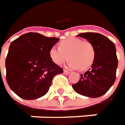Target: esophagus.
Masks as SVG:
<instances>
[{"label": "esophagus", "instance_id": "esophagus-1", "mask_svg": "<svg viewBox=\"0 0 125 125\" xmlns=\"http://www.w3.org/2000/svg\"><path fill=\"white\" fill-rule=\"evenodd\" d=\"M63 73L66 74V75H69V74H70V72H69L66 71V70H63Z\"/></svg>", "mask_w": 125, "mask_h": 125}]
</instances>
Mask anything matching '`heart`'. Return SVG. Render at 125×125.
I'll use <instances>...</instances> for the list:
<instances>
[{"instance_id": "1", "label": "heart", "mask_w": 125, "mask_h": 125, "mask_svg": "<svg viewBox=\"0 0 125 125\" xmlns=\"http://www.w3.org/2000/svg\"><path fill=\"white\" fill-rule=\"evenodd\" d=\"M49 56L53 62L62 65L69 57L68 66L72 69L85 70L90 67L94 59V49L89 41L77 38H68L59 43V47L50 49Z\"/></svg>"}]
</instances>
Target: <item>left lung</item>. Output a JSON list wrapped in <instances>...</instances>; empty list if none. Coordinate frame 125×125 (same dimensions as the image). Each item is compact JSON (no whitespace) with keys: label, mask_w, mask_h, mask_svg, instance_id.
<instances>
[{"label":"left lung","mask_w":125,"mask_h":125,"mask_svg":"<svg viewBox=\"0 0 125 125\" xmlns=\"http://www.w3.org/2000/svg\"><path fill=\"white\" fill-rule=\"evenodd\" d=\"M77 36L90 42L94 49L92 68L80 74V79L72 85L74 90L82 96L96 98L107 93L116 79L118 60L115 43L104 35L82 33Z\"/></svg>","instance_id":"8db88e82"}]
</instances>
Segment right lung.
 <instances>
[{
  "instance_id": "obj_1",
  "label": "right lung",
  "mask_w": 125,
  "mask_h": 125,
  "mask_svg": "<svg viewBox=\"0 0 125 125\" xmlns=\"http://www.w3.org/2000/svg\"><path fill=\"white\" fill-rule=\"evenodd\" d=\"M59 41L30 32L11 42L6 59V81L18 96L27 100L44 96L53 76L63 73L49 56Z\"/></svg>"
}]
</instances>
